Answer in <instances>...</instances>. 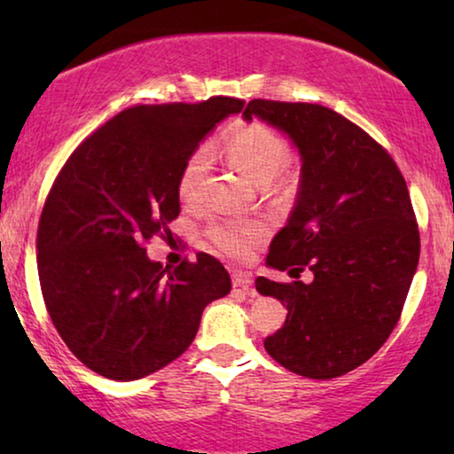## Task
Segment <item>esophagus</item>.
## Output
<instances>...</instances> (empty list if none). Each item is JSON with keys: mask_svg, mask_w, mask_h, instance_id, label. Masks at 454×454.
<instances>
[{"mask_svg": "<svg viewBox=\"0 0 454 454\" xmlns=\"http://www.w3.org/2000/svg\"><path fill=\"white\" fill-rule=\"evenodd\" d=\"M231 281H233V287H250L254 283V278L250 272H244V270H235L231 275Z\"/></svg>", "mask_w": 454, "mask_h": 454, "instance_id": "esophagus-1", "label": "esophagus"}]
</instances>
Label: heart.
<instances>
[{
  "label": "heart",
  "instance_id": "heart-1",
  "mask_svg": "<svg viewBox=\"0 0 454 454\" xmlns=\"http://www.w3.org/2000/svg\"><path fill=\"white\" fill-rule=\"evenodd\" d=\"M223 146L233 165L258 185L275 182L289 163L287 142L264 123H244L231 129L223 140ZM210 160L213 159L207 146H198L188 154L177 177V194L184 202L200 200L204 182L210 173ZM264 235L266 227L262 223L247 219H219L207 229L210 244L231 258L250 256Z\"/></svg>",
  "mask_w": 454,
  "mask_h": 454
}]
</instances>
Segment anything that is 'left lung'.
Listing matches in <instances>:
<instances>
[{
	"mask_svg": "<svg viewBox=\"0 0 454 454\" xmlns=\"http://www.w3.org/2000/svg\"><path fill=\"white\" fill-rule=\"evenodd\" d=\"M258 115L283 129L301 154L300 194L266 264L294 278L258 277L256 289L287 308L264 339L294 374L328 380L368 362L395 331L419 262V229L405 177L368 132L318 103L254 98Z\"/></svg>",
	"mask_w": 454,
	"mask_h": 454,
	"instance_id": "8db88e82",
	"label": "left lung"
}]
</instances>
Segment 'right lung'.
Here are the masks:
<instances>
[{
    "label": "right lung",
    "mask_w": 454,
    "mask_h": 454,
    "mask_svg": "<svg viewBox=\"0 0 454 454\" xmlns=\"http://www.w3.org/2000/svg\"><path fill=\"white\" fill-rule=\"evenodd\" d=\"M244 101L136 105L67 157L36 231V269L53 326L74 356L111 380H138L194 340L204 308L231 291L219 260L179 266L146 256L179 215L177 177L198 142Z\"/></svg>",
    "instance_id": "1"
}]
</instances>
